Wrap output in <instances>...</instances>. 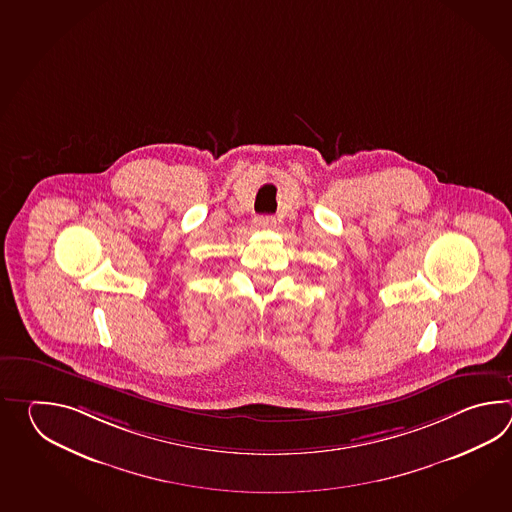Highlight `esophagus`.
I'll return each instance as SVG.
<instances>
[{
	"instance_id": "34e87169",
	"label": "esophagus",
	"mask_w": 512,
	"mask_h": 512,
	"mask_svg": "<svg viewBox=\"0 0 512 512\" xmlns=\"http://www.w3.org/2000/svg\"><path fill=\"white\" fill-rule=\"evenodd\" d=\"M256 227L258 229H272V227H276V219L272 216H260V218H256Z\"/></svg>"
}]
</instances>
